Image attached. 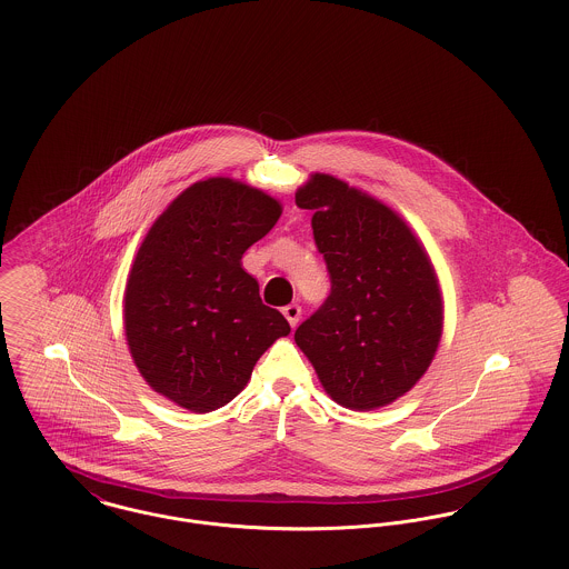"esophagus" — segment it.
I'll use <instances>...</instances> for the list:
<instances>
[{
    "instance_id": "esophagus-1",
    "label": "esophagus",
    "mask_w": 569,
    "mask_h": 569,
    "mask_svg": "<svg viewBox=\"0 0 569 569\" xmlns=\"http://www.w3.org/2000/svg\"><path fill=\"white\" fill-rule=\"evenodd\" d=\"M283 316L288 318V322H290L292 327H297V325H299V320H301V308H299L297 303L286 306V308H283Z\"/></svg>"
}]
</instances>
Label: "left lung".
<instances>
[{
  "label": "left lung",
  "instance_id": "obj_1",
  "mask_svg": "<svg viewBox=\"0 0 569 569\" xmlns=\"http://www.w3.org/2000/svg\"><path fill=\"white\" fill-rule=\"evenodd\" d=\"M312 209L331 295L295 333L325 392L369 412L406 392L430 369L442 336L437 268L410 224L347 181L312 172L297 190Z\"/></svg>",
  "mask_w": 569,
  "mask_h": 569
}]
</instances>
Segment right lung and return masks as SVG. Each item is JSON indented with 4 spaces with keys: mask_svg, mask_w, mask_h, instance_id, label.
<instances>
[{
    "mask_svg": "<svg viewBox=\"0 0 569 569\" xmlns=\"http://www.w3.org/2000/svg\"><path fill=\"white\" fill-rule=\"evenodd\" d=\"M281 211L259 188L209 177L152 222L128 270L124 333L154 392L196 415L218 410L244 390L261 353L290 333L242 268V254Z\"/></svg>",
    "mask_w": 569,
    "mask_h": 569,
    "instance_id": "1",
    "label": "right lung"
}]
</instances>
